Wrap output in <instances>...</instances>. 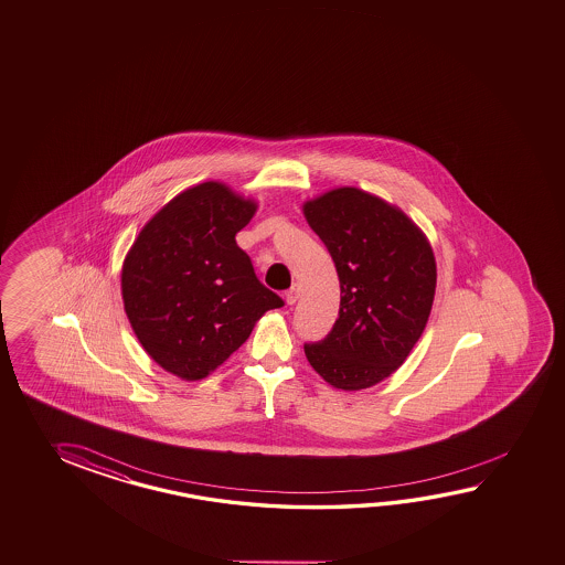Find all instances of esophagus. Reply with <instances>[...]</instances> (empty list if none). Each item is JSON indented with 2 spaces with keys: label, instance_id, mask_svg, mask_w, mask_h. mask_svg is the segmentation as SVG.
Masks as SVG:
<instances>
[{
  "label": "esophagus",
  "instance_id": "1",
  "mask_svg": "<svg viewBox=\"0 0 565 565\" xmlns=\"http://www.w3.org/2000/svg\"><path fill=\"white\" fill-rule=\"evenodd\" d=\"M300 297V288L299 285H292V288L287 292V302L288 305H295Z\"/></svg>",
  "mask_w": 565,
  "mask_h": 565
}]
</instances>
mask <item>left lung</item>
<instances>
[{
  "label": "left lung",
  "mask_w": 565,
  "mask_h": 565,
  "mask_svg": "<svg viewBox=\"0 0 565 565\" xmlns=\"http://www.w3.org/2000/svg\"><path fill=\"white\" fill-rule=\"evenodd\" d=\"M341 282L329 337L305 344L310 366L334 388L361 391L405 363L431 315L437 265L431 243L405 212L354 186L302 202Z\"/></svg>",
  "instance_id": "1"
}]
</instances>
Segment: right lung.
Wrapping results in <instances>:
<instances>
[{
	"label": "right lung",
	"mask_w": 565,
	"mask_h": 565,
	"mask_svg": "<svg viewBox=\"0 0 565 565\" xmlns=\"http://www.w3.org/2000/svg\"><path fill=\"white\" fill-rule=\"evenodd\" d=\"M258 202L218 180L182 190L146 222L124 258L122 300L148 356L200 381L250 337L282 300L258 282L236 244Z\"/></svg>",
	"instance_id": "obj_1"
}]
</instances>
